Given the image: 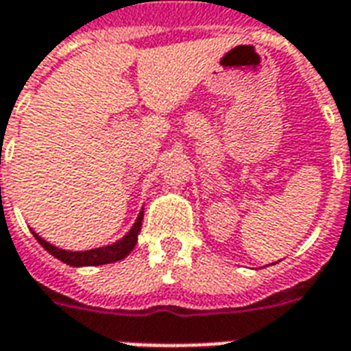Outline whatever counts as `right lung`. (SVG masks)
Masks as SVG:
<instances>
[{"instance_id":"obj_1","label":"right lung","mask_w":351,"mask_h":351,"mask_svg":"<svg viewBox=\"0 0 351 351\" xmlns=\"http://www.w3.org/2000/svg\"><path fill=\"white\" fill-rule=\"evenodd\" d=\"M143 216H145V210L138 213L137 221L133 223V227L130 229L122 240L111 243V245L99 247V249H91V251H65V249H58V247L51 245L49 241H45L43 238L32 232L34 238L38 240V243L53 254L54 258H58L60 262L67 263V265H73V267H84V265H104V263H113L119 262L122 258H126L132 249L137 243V234L141 232V225H143Z\"/></svg>"}]
</instances>
